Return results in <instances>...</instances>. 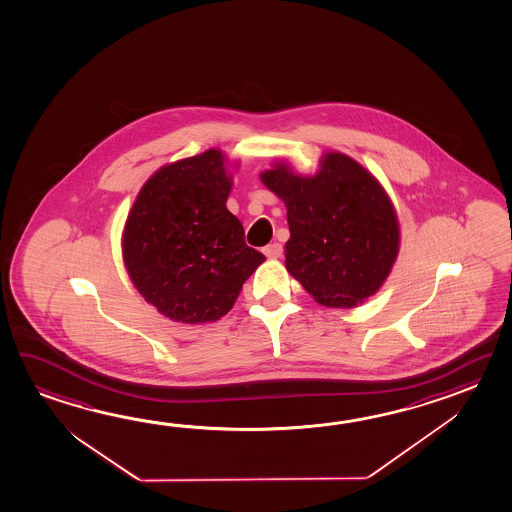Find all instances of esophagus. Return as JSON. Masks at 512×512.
Here are the masks:
<instances>
[{"instance_id": "esophagus-1", "label": "esophagus", "mask_w": 512, "mask_h": 512, "mask_svg": "<svg viewBox=\"0 0 512 512\" xmlns=\"http://www.w3.org/2000/svg\"><path fill=\"white\" fill-rule=\"evenodd\" d=\"M281 252H283V247H281L280 243H271V245H267V247L263 249V254H265L269 260H278L281 256Z\"/></svg>"}]
</instances>
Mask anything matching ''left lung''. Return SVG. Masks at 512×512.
Instances as JSON below:
<instances>
[{
    "label": "left lung",
    "mask_w": 512,
    "mask_h": 512,
    "mask_svg": "<svg viewBox=\"0 0 512 512\" xmlns=\"http://www.w3.org/2000/svg\"><path fill=\"white\" fill-rule=\"evenodd\" d=\"M260 180L285 203V267L314 300L352 309L380 291L398 258L400 223L371 172L329 151L312 176L278 161Z\"/></svg>",
    "instance_id": "1"
}]
</instances>
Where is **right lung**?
<instances>
[{"label": "right lung", "instance_id": "right-lung-1", "mask_svg": "<svg viewBox=\"0 0 512 512\" xmlns=\"http://www.w3.org/2000/svg\"><path fill=\"white\" fill-rule=\"evenodd\" d=\"M229 158L220 149L163 165L138 192L121 236L132 285L163 316L220 320L265 256L227 209Z\"/></svg>", "mask_w": 512, "mask_h": 512}]
</instances>
